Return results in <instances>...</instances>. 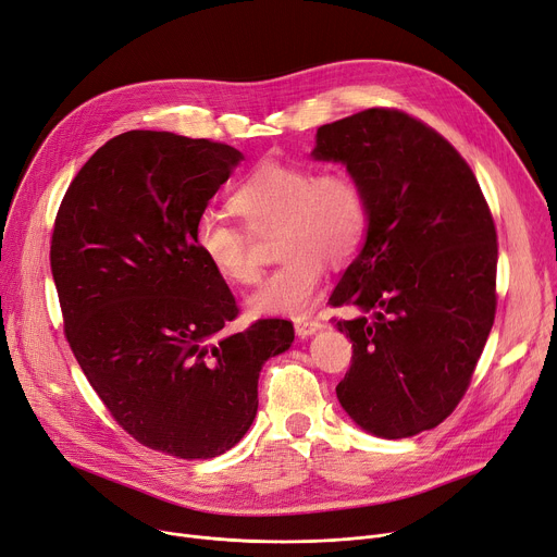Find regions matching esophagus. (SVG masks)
<instances>
[{"mask_svg": "<svg viewBox=\"0 0 557 557\" xmlns=\"http://www.w3.org/2000/svg\"><path fill=\"white\" fill-rule=\"evenodd\" d=\"M295 329H297L299 337H308L320 329H324V322L322 320H304V317H299V320H295Z\"/></svg>", "mask_w": 557, "mask_h": 557, "instance_id": "34e87169", "label": "esophagus"}]
</instances>
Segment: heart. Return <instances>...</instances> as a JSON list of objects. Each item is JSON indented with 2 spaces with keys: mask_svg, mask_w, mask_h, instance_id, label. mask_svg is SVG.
<instances>
[{
  "mask_svg": "<svg viewBox=\"0 0 557 557\" xmlns=\"http://www.w3.org/2000/svg\"><path fill=\"white\" fill-rule=\"evenodd\" d=\"M228 208L243 224L215 215L195 222L199 256L224 283L253 285L260 262L251 235L274 233L281 268L249 299L256 314H306L331 264L349 262L369 228L362 185L347 170L317 174L304 163L264 161L235 185Z\"/></svg>",
  "mask_w": 557,
  "mask_h": 557,
  "instance_id": "obj_1",
  "label": "heart"
}]
</instances>
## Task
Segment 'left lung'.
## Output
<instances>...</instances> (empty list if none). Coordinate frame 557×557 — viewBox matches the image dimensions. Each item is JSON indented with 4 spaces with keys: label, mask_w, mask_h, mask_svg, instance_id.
<instances>
[{
    "label": "left lung",
    "mask_w": 557,
    "mask_h": 557,
    "mask_svg": "<svg viewBox=\"0 0 557 557\" xmlns=\"http://www.w3.org/2000/svg\"><path fill=\"white\" fill-rule=\"evenodd\" d=\"M320 161H342L369 203L367 243L329 304L354 342L335 392L360 429L399 440L456 410L496 314L498 243L475 174L435 128L367 109L317 128Z\"/></svg>",
    "instance_id": "8db88e82"
}]
</instances>
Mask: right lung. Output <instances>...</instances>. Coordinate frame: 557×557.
<instances>
[{
    "label": "right lung",
    "instance_id": "1",
    "mask_svg": "<svg viewBox=\"0 0 557 557\" xmlns=\"http://www.w3.org/2000/svg\"><path fill=\"white\" fill-rule=\"evenodd\" d=\"M243 161L213 140L126 131L99 147L61 201L49 262L70 349L106 410L153 451L215 458L249 431L262 364L287 320L240 314L193 228Z\"/></svg>",
    "mask_w": 557,
    "mask_h": 557
}]
</instances>
